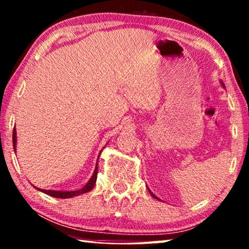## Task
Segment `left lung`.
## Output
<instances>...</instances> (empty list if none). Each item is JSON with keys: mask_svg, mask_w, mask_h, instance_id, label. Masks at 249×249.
Masks as SVG:
<instances>
[{"mask_svg": "<svg viewBox=\"0 0 249 249\" xmlns=\"http://www.w3.org/2000/svg\"><path fill=\"white\" fill-rule=\"evenodd\" d=\"M221 84H222V86H223V87H224V84H223V83H221ZM148 190H149V189H148ZM149 193H151V195H152V196H153V197H155V198H158V197H156V196H155V195H154V194H153V193H152V192H151V190H149Z\"/></svg>", "mask_w": 249, "mask_h": 249, "instance_id": "8db88e82", "label": "left lung"}]
</instances>
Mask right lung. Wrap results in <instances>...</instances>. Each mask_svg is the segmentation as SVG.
Segmentation results:
<instances>
[{"mask_svg": "<svg viewBox=\"0 0 249 249\" xmlns=\"http://www.w3.org/2000/svg\"><path fill=\"white\" fill-rule=\"evenodd\" d=\"M12 142H13V149H15V152H16V145H17V131H16V128L13 129ZM97 170L98 169H97V165H96V168H95L94 173H93V176H91V178L89 179V181H88L86 185H85L81 189L72 190V192H61V190H45V189H40V188H37V189L40 190V192L47 194V195H50V196H52V197H56V198H70V197H74V196L81 195V194L90 192V190L94 188L95 183H96V179H97Z\"/></svg>", "mask_w": 249, "mask_h": 249, "instance_id": "add662e5", "label": "right lung"}]
</instances>
